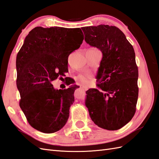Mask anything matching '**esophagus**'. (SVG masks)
I'll return each instance as SVG.
<instances>
[{
	"label": "esophagus",
	"mask_w": 159,
	"mask_h": 159,
	"mask_svg": "<svg viewBox=\"0 0 159 159\" xmlns=\"http://www.w3.org/2000/svg\"><path fill=\"white\" fill-rule=\"evenodd\" d=\"M80 87H81V89H83V90H84V91H87V90H88V87H87V86H84V85H81Z\"/></svg>",
	"instance_id": "esophagus-1"
}]
</instances>
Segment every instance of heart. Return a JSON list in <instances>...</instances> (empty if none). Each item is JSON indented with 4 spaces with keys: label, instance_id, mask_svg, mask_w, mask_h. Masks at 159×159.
Segmentation results:
<instances>
[{
    "label": "heart",
    "instance_id": "1",
    "mask_svg": "<svg viewBox=\"0 0 159 159\" xmlns=\"http://www.w3.org/2000/svg\"><path fill=\"white\" fill-rule=\"evenodd\" d=\"M90 77H91V76L89 74L80 75L77 76L76 80L79 83H80L81 84H87L89 83Z\"/></svg>",
    "mask_w": 159,
    "mask_h": 159
}]
</instances>
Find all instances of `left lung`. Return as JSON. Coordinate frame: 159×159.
I'll list each match as a JSON object with an SVG mask.
<instances>
[{
  "label": "left lung",
  "mask_w": 159,
  "mask_h": 159,
  "mask_svg": "<svg viewBox=\"0 0 159 159\" xmlns=\"http://www.w3.org/2000/svg\"><path fill=\"white\" fill-rule=\"evenodd\" d=\"M84 40L101 51L99 89H90L85 105L92 121L107 130L121 128L132 119L138 97L135 52L119 28L108 25L81 27Z\"/></svg>",
  "instance_id": "obj_1"
}]
</instances>
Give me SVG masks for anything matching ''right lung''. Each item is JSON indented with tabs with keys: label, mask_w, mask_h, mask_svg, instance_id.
Returning <instances> with one entry per match:
<instances>
[{
	"label": "right lung",
	"mask_w": 159,
	"mask_h": 159,
	"mask_svg": "<svg viewBox=\"0 0 159 159\" xmlns=\"http://www.w3.org/2000/svg\"><path fill=\"white\" fill-rule=\"evenodd\" d=\"M83 39L80 28L36 27L27 35L18 52L19 106L28 123L38 131L54 133L66 124L79 86L58 90L52 82L68 72V56L80 48Z\"/></svg>",
	"instance_id": "right-lung-1"
}]
</instances>
